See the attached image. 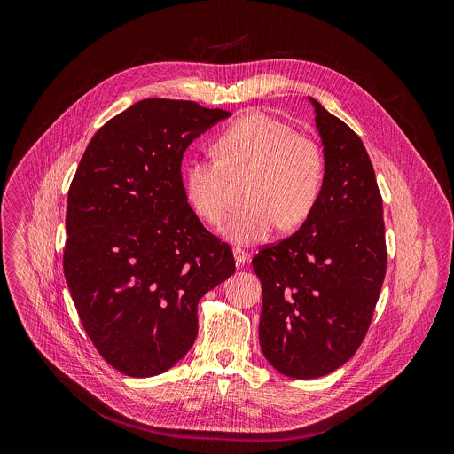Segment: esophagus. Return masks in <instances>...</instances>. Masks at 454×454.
Wrapping results in <instances>:
<instances>
[{
    "mask_svg": "<svg viewBox=\"0 0 454 454\" xmlns=\"http://www.w3.org/2000/svg\"><path fill=\"white\" fill-rule=\"evenodd\" d=\"M233 256H235L237 266H244L247 262V258H249V254L240 247H233Z\"/></svg>",
    "mask_w": 454,
    "mask_h": 454,
    "instance_id": "esophagus-1",
    "label": "esophagus"
}]
</instances>
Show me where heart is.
Segmentation results:
<instances>
[{
	"mask_svg": "<svg viewBox=\"0 0 454 454\" xmlns=\"http://www.w3.org/2000/svg\"><path fill=\"white\" fill-rule=\"evenodd\" d=\"M217 156L196 158L184 174L190 207L208 223L224 215L230 201V172L253 170L246 201L219 231L233 244L249 246L270 239L278 226L303 223L316 207L325 181L319 145L266 113H251L228 125L217 138Z\"/></svg>",
	"mask_w": 454,
	"mask_h": 454,
	"instance_id": "1",
	"label": "heart"
}]
</instances>
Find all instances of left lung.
<instances>
[{
    "label": "left lung",
    "mask_w": 454,
    "mask_h": 454,
    "mask_svg": "<svg viewBox=\"0 0 454 454\" xmlns=\"http://www.w3.org/2000/svg\"><path fill=\"white\" fill-rule=\"evenodd\" d=\"M325 156L319 200L301 228L253 258L262 284L258 338L293 379L343 366L363 343L386 273L382 200L361 138L309 98Z\"/></svg>",
    "instance_id": "obj_1"
}]
</instances>
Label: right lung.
<instances>
[{"mask_svg": "<svg viewBox=\"0 0 454 454\" xmlns=\"http://www.w3.org/2000/svg\"><path fill=\"white\" fill-rule=\"evenodd\" d=\"M231 113L145 98L91 138L68 192L64 277L98 354L129 377L172 368L198 338V303L233 253L188 205L186 147Z\"/></svg>", "mask_w": 454, "mask_h": 454, "instance_id": "1", "label": "right lung"}]
</instances>
